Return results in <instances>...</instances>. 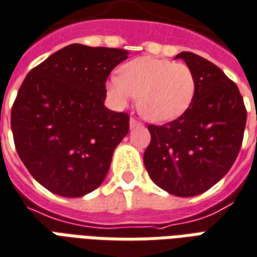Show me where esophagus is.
I'll return each instance as SVG.
<instances>
[{
    "label": "esophagus",
    "instance_id": "esophagus-1",
    "mask_svg": "<svg viewBox=\"0 0 257 257\" xmlns=\"http://www.w3.org/2000/svg\"><path fill=\"white\" fill-rule=\"evenodd\" d=\"M142 122L139 119H136V118H131V121H129V126L131 128H135V126H141Z\"/></svg>",
    "mask_w": 257,
    "mask_h": 257
}]
</instances>
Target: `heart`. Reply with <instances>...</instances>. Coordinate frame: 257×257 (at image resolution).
I'll use <instances>...</instances> for the list:
<instances>
[{
	"mask_svg": "<svg viewBox=\"0 0 257 257\" xmlns=\"http://www.w3.org/2000/svg\"><path fill=\"white\" fill-rule=\"evenodd\" d=\"M196 90L195 75L184 62L136 58L111 76L108 96L118 107L138 97V108L152 122L172 121L189 108Z\"/></svg>",
	"mask_w": 257,
	"mask_h": 257,
	"instance_id": "b5f03b06",
	"label": "heart"
}]
</instances>
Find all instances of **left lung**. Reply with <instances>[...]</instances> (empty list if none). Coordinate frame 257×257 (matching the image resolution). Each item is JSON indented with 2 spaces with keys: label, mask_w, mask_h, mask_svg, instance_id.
<instances>
[{
  "label": "left lung",
  "mask_w": 257,
  "mask_h": 257,
  "mask_svg": "<svg viewBox=\"0 0 257 257\" xmlns=\"http://www.w3.org/2000/svg\"><path fill=\"white\" fill-rule=\"evenodd\" d=\"M196 90L189 108L164 125H149L143 154L154 184L175 196H196L229 171L241 149L246 108L238 86L213 62L184 51Z\"/></svg>",
  "instance_id": "left-lung-1"
}]
</instances>
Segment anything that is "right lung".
Masks as SVG:
<instances>
[{"label":"right lung","mask_w":257,"mask_h":257,"mask_svg":"<svg viewBox=\"0 0 257 257\" xmlns=\"http://www.w3.org/2000/svg\"><path fill=\"white\" fill-rule=\"evenodd\" d=\"M121 48L71 44L33 68L11 111L16 152L33 178L65 197L98 188L112 153L129 132V115L104 105Z\"/></svg>","instance_id":"add662e5"}]
</instances>
